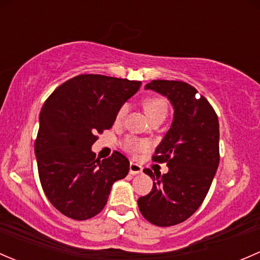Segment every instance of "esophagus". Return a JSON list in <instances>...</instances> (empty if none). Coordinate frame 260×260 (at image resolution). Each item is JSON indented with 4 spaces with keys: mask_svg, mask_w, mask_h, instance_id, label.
Instances as JSON below:
<instances>
[{
    "mask_svg": "<svg viewBox=\"0 0 260 260\" xmlns=\"http://www.w3.org/2000/svg\"><path fill=\"white\" fill-rule=\"evenodd\" d=\"M142 171H143V168H142L141 165H138V163H135V162H131L129 163V173L131 174H139L142 173Z\"/></svg>",
    "mask_w": 260,
    "mask_h": 260,
    "instance_id": "1",
    "label": "esophagus"
}]
</instances>
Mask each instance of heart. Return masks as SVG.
I'll use <instances>...</instances> for the list:
<instances>
[{
	"instance_id": "heart-1",
	"label": "heart",
	"mask_w": 260,
	"mask_h": 260,
	"mask_svg": "<svg viewBox=\"0 0 260 260\" xmlns=\"http://www.w3.org/2000/svg\"><path fill=\"white\" fill-rule=\"evenodd\" d=\"M143 108L146 111L147 116L149 117V119L158 118V117H163L165 118L167 111H168V106L165 98L162 97H148L143 101ZM128 113V106L123 105L119 107L118 111L116 113V122L121 123L124 119L125 114ZM123 147L127 152L132 153V154H137L139 152H143L146 149H148L149 143L144 139H139L136 137H128L123 142Z\"/></svg>"
}]
</instances>
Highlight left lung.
I'll use <instances>...</instances> for the list:
<instances>
[{"mask_svg": "<svg viewBox=\"0 0 260 260\" xmlns=\"http://www.w3.org/2000/svg\"><path fill=\"white\" fill-rule=\"evenodd\" d=\"M146 89L171 101L173 122L155 148L153 160L166 162L168 173H144L153 179V188L138 199L142 215L158 226L184 222L201 207L219 165V122L206 97L182 81L155 80Z\"/></svg>", "mask_w": 260, "mask_h": 260, "instance_id": "1", "label": "left lung"}]
</instances>
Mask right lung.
Segmentation results:
<instances>
[{
	"label": "right lung",
	"mask_w": 260,
	"mask_h": 260,
	"mask_svg": "<svg viewBox=\"0 0 260 260\" xmlns=\"http://www.w3.org/2000/svg\"><path fill=\"white\" fill-rule=\"evenodd\" d=\"M142 82L80 75L57 87L40 113L35 142L38 176L52 206L76 220L105 208L112 184L129 171V160L114 151L101 160L92 152L98 133L109 129L116 113Z\"/></svg>",
	"instance_id": "1"
}]
</instances>
